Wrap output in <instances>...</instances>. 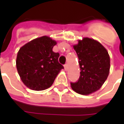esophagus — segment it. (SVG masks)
<instances>
[{
    "label": "esophagus",
    "mask_w": 124,
    "mask_h": 124,
    "mask_svg": "<svg viewBox=\"0 0 124 124\" xmlns=\"http://www.w3.org/2000/svg\"><path fill=\"white\" fill-rule=\"evenodd\" d=\"M68 64H65L64 65V69H65V70H68Z\"/></svg>",
    "instance_id": "34e87169"
}]
</instances>
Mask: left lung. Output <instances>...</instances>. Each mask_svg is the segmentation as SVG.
<instances>
[{
	"label": "left lung",
	"instance_id": "left-lung-1",
	"mask_svg": "<svg viewBox=\"0 0 124 124\" xmlns=\"http://www.w3.org/2000/svg\"><path fill=\"white\" fill-rule=\"evenodd\" d=\"M73 48L78 55L80 76L77 82L71 83V88L82 95L91 94L100 90L109 75L108 52L98 41L88 37L78 40Z\"/></svg>",
	"mask_w": 124,
	"mask_h": 124
}]
</instances>
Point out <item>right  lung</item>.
<instances>
[{
    "label": "right lung",
    "instance_id": "right-lung-1",
    "mask_svg": "<svg viewBox=\"0 0 124 124\" xmlns=\"http://www.w3.org/2000/svg\"><path fill=\"white\" fill-rule=\"evenodd\" d=\"M56 44L50 37L43 36L19 49L16 66L21 80L27 88L36 91L48 88L64 68L58 62L59 53L52 50Z\"/></svg>",
    "mask_w": 124,
    "mask_h": 124
}]
</instances>
